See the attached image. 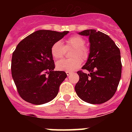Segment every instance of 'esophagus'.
Returning <instances> with one entry per match:
<instances>
[{"mask_svg":"<svg viewBox=\"0 0 132 132\" xmlns=\"http://www.w3.org/2000/svg\"><path fill=\"white\" fill-rule=\"evenodd\" d=\"M66 74H67V76H69L71 74V71H66Z\"/></svg>","mask_w":132,"mask_h":132,"instance_id":"obj_1","label":"esophagus"}]
</instances>
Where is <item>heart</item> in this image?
Segmentation results:
<instances>
[{
    "label": "heart",
    "mask_w": 132,
    "mask_h": 132,
    "mask_svg": "<svg viewBox=\"0 0 132 132\" xmlns=\"http://www.w3.org/2000/svg\"><path fill=\"white\" fill-rule=\"evenodd\" d=\"M85 40L79 36H73L65 41L66 47H71L75 48L73 52V59H62L57 62L56 67L60 71H72L77 69L82 63V60H86L88 58L89 52L85 46ZM51 53L54 59H61L65 54V47L61 42H56L51 48Z\"/></svg>",
    "instance_id": "heart-1"
}]
</instances>
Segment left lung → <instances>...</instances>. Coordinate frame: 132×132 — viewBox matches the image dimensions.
Wrapping results in <instances>:
<instances>
[{
  "label": "left lung",
  "mask_w": 132,
  "mask_h": 132,
  "mask_svg": "<svg viewBox=\"0 0 132 132\" xmlns=\"http://www.w3.org/2000/svg\"><path fill=\"white\" fill-rule=\"evenodd\" d=\"M79 34L89 37L90 53L75 89L82 101L90 104L109 101L117 90L122 74L120 51L108 35L95 30H86Z\"/></svg>",
  "instance_id": "1"
}]
</instances>
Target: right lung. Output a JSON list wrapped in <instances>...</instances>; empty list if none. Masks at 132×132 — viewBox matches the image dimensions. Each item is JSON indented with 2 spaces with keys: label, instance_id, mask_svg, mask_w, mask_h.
<instances>
[{
  "label": "right lung",
  "instance_id": "obj_1",
  "mask_svg": "<svg viewBox=\"0 0 132 132\" xmlns=\"http://www.w3.org/2000/svg\"><path fill=\"white\" fill-rule=\"evenodd\" d=\"M68 31L38 30L21 41L12 53V76L20 97L33 104L53 100L67 77L62 71H53L51 48Z\"/></svg>",
  "mask_w": 132,
  "mask_h": 132
}]
</instances>
